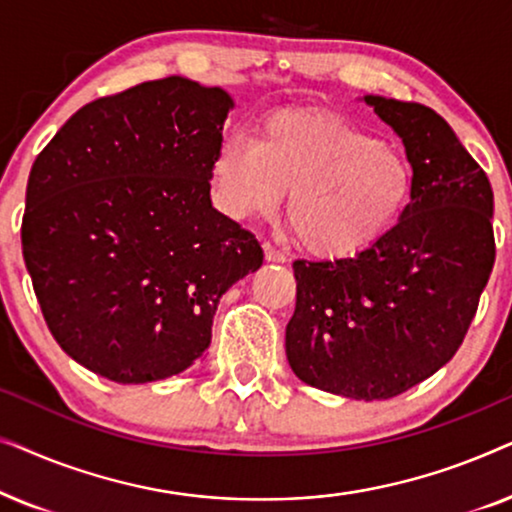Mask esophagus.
Here are the masks:
<instances>
[{
  "label": "esophagus",
  "mask_w": 512,
  "mask_h": 512,
  "mask_svg": "<svg viewBox=\"0 0 512 512\" xmlns=\"http://www.w3.org/2000/svg\"><path fill=\"white\" fill-rule=\"evenodd\" d=\"M263 254H265V261H268V263H286L284 251H279L277 247H272L270 242L263 244Z\"/></svg>",
  "instance_id": "34e87169"
}]
</instances>
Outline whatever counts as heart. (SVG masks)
<instances>
[{"label": "heart", "mask_w": 512, "mask_h": 512, "mask_svg": "<svg viewBox=\"0 0 512 512\" xmlns=\"http://www.w3.org/2000/svg\"><path fill=\"white\" fill-rule=\"evenodd\" d=\"M216 207L235 221L282 205L314 256L347 258L387 235L412 191V167L394 142L335 114L279 111L258 139L230 137L212 163Z\"/></svg>", "instance_id": "b5f03b06"}]
</instances>
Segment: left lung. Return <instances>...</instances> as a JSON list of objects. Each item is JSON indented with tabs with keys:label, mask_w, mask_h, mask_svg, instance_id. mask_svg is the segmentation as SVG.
I'll use <instances>...</instances> for the list:
<instances>
[{
	"label": "left lung",
	"mask_w": 512,
	"mask_h": 512,
	"mask_svg": "<svg viewBox=\"0 0 512 512\" xmlns=\"http://www.w3.org/2000/svg\"><path fill=\"white\" fill-rule=\"evenodd\" d=\"M401 137L412 167L396 226L340 261H296L286 359L298 380L354 401H384L457 354L494 268L487 174L436 111L363 95Z\"/></svg>",
	"instance_id": "obj_1"
}]
</instances>
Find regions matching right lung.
<instances>
[{
    "label": "right lung",
    "mask_w": 512,
    "mask_h": 512,
    "mask_svg": "<svg viewBox=\"0 0 512 512\" xmlns=\"http://www.w3.org/2000/svg\"><path fill=\"white\" fill-rule=\"evenodd\" d=\"M223 88L167 76L81 107L34 160L23 256L58 345L121 384L184 373L219 300L263 265L209 195Z\"/></svg>",
    "instance_id": "1"
}]
</instances>
